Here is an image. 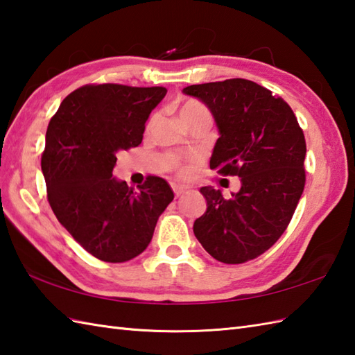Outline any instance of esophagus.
Returning a JSON list of instances; mask_svg holds the SVG:
<instances>
[{
	"label": "esophagus",
	"mask_w": 355,
	"mask_h": 355,
	"mask_svg": "<svg viewBox=\"0 0 355 355\" xmlns=\"http://www.w3.org/2000/svg\"><path fill=\"white\" fill-rule=\"evenodd\" d=\"M172 191L175 193V197H180V195H183L187 191V187L182 184H172Z\"/></svg>",
	"instance_id": "obj_1"
}]
</instances>
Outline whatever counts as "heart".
<instances>
[{
	"instance_id": "1",
	"label": "heart",
	"mask_w": 355,
	"mask_h": 355,
	"mask_svg": "<svg viewBox=\"0 0 355 355\" xmlns=\"http://www.w3.org/2000/svg\"><path fill=\"white\" fill-rule=\"evenodd\" d=\"M180 116H182L183 122L189 125L195 119H207L209 122H212V116L210 111L206 108V105H202L198 101H186L182 108H180ZM163 164L172 171L178 178H189L193 175V172L197 171L200 164V158L197 155H191L186 158H180L175 155L166 154L163 155Z\"/></svg>"
}]
</instances>
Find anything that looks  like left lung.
Here are the masks:
<instances>
[{"label":"left lung","mask_w":355,"mask_h":355,"mask_svg":"<svg viewBox=\"0 0 355 355\" xmlns=\"http://www.w3.org/2000/svg\"><path fill=\"white\" fill-rule=\"evenodd\" d=\"M183 93L205 102L220 130L210 168L241 178L232 198L201 187L207 210L193 223L195 236L216 261H252L282 236L304 192L302 128L282 97L252 80L209 82Z\"/></svg>","instance_id":"obj_1"}]
</instances>
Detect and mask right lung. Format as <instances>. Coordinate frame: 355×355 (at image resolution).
<instances>
[{
  "mask_svg": "<svg viewBox=\"0 0 355 355\" xmlns=\"http://www.w3.org/2000/svg\"><path fill=\"white\" fill-rule=\"evenodd\" d=\"M164 87L88 84L51 117L41 168L58 221L94 258L126 262L149 245L173 200L163 178L148 175L139 192L112 177L119 150L139 146Z\"/></svg>",
  "mask_w": 355,
  "mask_h": 355,
  "instance_id": "add662e5",
  "label": "right lung"
}]
</instances>
